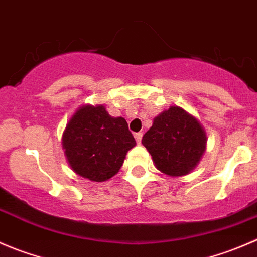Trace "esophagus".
Returning <instances> with one entry per match:
<instances>
[{
    "label": "esophagus",
    "mask_w": 257,
    "mask_h": 257,
    "mask_svg": "<svg viewBox=\"0 0 257 257\" xmlns=\"http://www.w3.org/2000/svg\"><path fill=\"white\" fill-rule=\"evenodd\" d=\"M134 138H136L137 143H138V144H141V142H142V138H143V133H136V134H134Z\"/></svg>",
    "instance_id": "34e87169"
}]
</instances>
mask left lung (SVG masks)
<instances>
[{"mask_svg": "<svg viewBox=\"0 0 257 257\" xmlns=\"http://www.w3.org/2000/svg\"><path fill=\"white\" fill-rule=\"evenodd\" d=\"M206 142L200 120L178 105L155 116L142 139L155 168L173 178L188 175L195 169L205 153Z\"/></svg>", "mask_w": 257, "mask_h": 257, "instance_id": "8db88e82", "label": "left lung"}]
</instances>
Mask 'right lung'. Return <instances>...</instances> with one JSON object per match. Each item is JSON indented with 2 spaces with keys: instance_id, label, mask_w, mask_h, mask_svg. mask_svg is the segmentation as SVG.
<instances>
[{
  "instance_id": "right-lung-1",
  "label": "right lung",
  "mask_w": 257,
  "mask_h": 257,
  "mask_svg": "<svg viewBox=\"0 0 257 257\" xmlns=\"http://www.w3.org/2000/svg\"><path fill=\"white\" fill-rule=\"evenodd\" d=\"M136 139L123 116H112L103 104H85L74 112L62 136L71 169L90 181L109 180L123 165Z\"/></svg>"
}]
</instances>
